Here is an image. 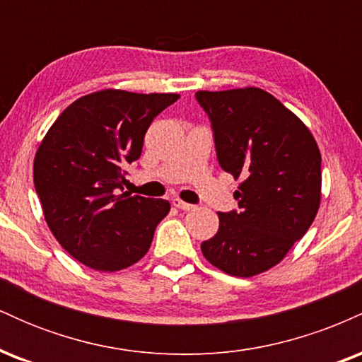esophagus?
I'll return each mask as SVG.
<instances>
[{
  "label": "esophagus",
  "instance_id": "esophagus-1",
  "mask_svg": "<svg viewBox=\"0 0 362 362\" xmlns=\"http://www.w3.org/2000/svg\"><path fill=\"white\" fill-rule=\"evenodd\" d=\"M172 204L175 206L177 209H182V211H192V209H195V206H194V204H189V202L180 201V199H173Z\"/></svg>",
  "mask_w": 362,
  "mask_h": 362
}]
</instances>
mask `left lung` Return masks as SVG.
<instances>
[{
	"mask_svg": "<svg viewBox=\"0 0 362 362\" xmlns=\"http://www.w3.org/2000/svg\"><path fill=\"white\" fill-rule=\"evenodd\" d=\"M209 117L216 156L242 178L238 209L218 213L219 230L201 243L211 264L252 277L284 259L320 206L322 156L308 127L260 88L197 91Z\"/></svg>",
	"mask_w": 362,
	"mask_h": 362,
	"instance_id": "left-lung-1",
	"label": "left lung"
}]
</instances>
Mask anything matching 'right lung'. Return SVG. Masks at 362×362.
I'll return each instance as SVG.
<instances>
[{"label": "right lung", "instance_id": "obj_1", "mask_svg": "<svg viewBox=\"0 0 362 362\" xmlns=\"http://www.w3.org/2000/svg\"><path fill=\"white\" fill-rule=\"evenodd\" d=\"M177 93L103 90L73 102L45 134L34 185L52 235L95 271L143 259L170 202L124 192V167L141 156L149 124Z\"/></svg>", "mask_w": 362, "mask_h": 362}]
</instances>
